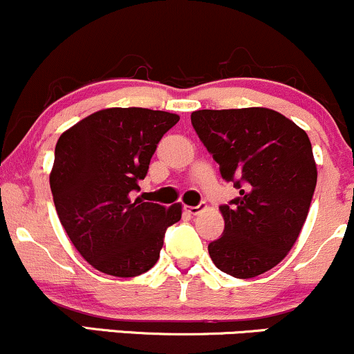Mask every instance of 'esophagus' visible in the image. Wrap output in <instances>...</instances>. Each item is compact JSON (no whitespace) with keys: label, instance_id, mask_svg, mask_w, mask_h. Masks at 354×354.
Returning a JSON list of instances; mask_svg holds the SVG:
<instances>
[{"label":"esophagus","instance_id":"34e87169","mask_svg":"<svg viewBox=\"0 0 354 354\" xmlns=\"http://www.w3.org/2000/svg\"><path fill=\"white\" fill-rule=\"evenodd\" d=\"M207 205L205 204H198V205H185V212H189L190 216H197V214H201L202 210H204Z\"/></svg>","mask_w":354,"mask_h":354}]
</instances>
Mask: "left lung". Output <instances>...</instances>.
I'll return each mask as SVG.
<instances>
[{"mask_svg":"<svg viewBox=\"0 0 354 354\" xmlns=\"http://www.w3.org/2000/svg\"><path fill=\"white\" fill-rule=\"evenodd\" d=\"M192 127L239 197L221 205L224 234L212 263L237 279L256 277L288 256L308 217L317 169L308 133L263 106L197 110Z\"/></svg>","mask_w":354,"mask_h":354,"instance_id":"8db88e82","label":"left lung"}]
</instances>
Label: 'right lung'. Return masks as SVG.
I'll return each instance as SVG.
<instances>
[{
  "label": "right lung",
  "mask_w": 354,
  "mask_h": 354,
  "mask_svg": "<svg viewBox=\"0 0 354 354\" xmlns=\"http://www.w3.org/2000/svg\"><path fill=\"white\" fill-rule=\"evenodd\" d=\"M178 115L130 106L88 115L62 133L50 187L63 229L83 259L117 277L140 276L160 257L182 204L133 198L157 144Z\"/></svg>",
  "instance_id": "1"
}]
</instances>
